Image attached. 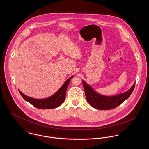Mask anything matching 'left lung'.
<instances>
[{
	"label": "left lung",
	"instance_id": "left-lung-1",
	"mask_svg": "<svg viewBox=\"0 0 149 149\" xmlns=\"http://www.w3.org/2000/svg\"><path fill=\"white\" fill-rule=\"evenodd\" d=\"M83 84L86 99L89 104L95 108L101 110H107L119 106L127 99L134 91L135 83H134L131 88L127 92L113 96H106L98 93L84 80H83Z\"/></svg>",
	"mask_w": 149,
	"mask_h": 149
}]
</instances>
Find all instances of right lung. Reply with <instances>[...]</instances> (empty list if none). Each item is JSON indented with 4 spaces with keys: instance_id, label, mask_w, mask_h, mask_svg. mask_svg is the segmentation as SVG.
Segmentation results:
<instances>
[{
    "instance_id": "obj_1",
    "label": "right lung",
    "mask_w": 149,
    "mask_h": 149,
    "mask_svg": "<svg viewBox=\"0 0 149 149\" xmlns=\"http://www.w3.org/2000/svg\"><path fill=\"white\" fill-rule=\"evenodd\" d=\"M73 78V76L68 79L62 86L58 89L52 96L43 99H34L30 97H29L19 90L20 94L22 97L27 102L30 103L33 106L38 108V109H52L61 106V104L64 102L65 99L66 91L68 88V86L69 84L70 80Z\"/></svg>"
}]
</instances>
